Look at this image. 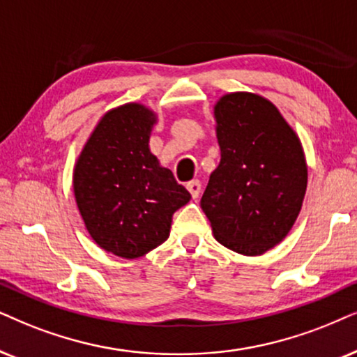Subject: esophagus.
<instances>
[{
	"label": "esophagus",
	"mask_w": 357,
	"mask_h": 357,
	"mask_svg": "<svg viewBox=\"0 0 357 357\" xmlns=\"http://www.w3.org/2000/svg\"><path fill=\"white\" fill-rule=\"evenodd\" d=\"M186 188H188V191L191 192L192 199H196V197H199V192H201V183L197 181V179H192V181H189V183L186 184Z\"/></svg>",
	"instance_id": "obj_1"
}]
</instances>
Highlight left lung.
Segmentation results:
<instances>
[{"mask_svg": "<svg viewBox=\"0 0 357 357\" xmlns=\"http://www.w3.org/2000/svg\"><path fill=\"white\" fill-rule=\"evenodd\" d=\"M214 119L220 163L201 207L219 243L261 255L287 237L303 206V146L278 108L257 93H225L214 105Z\"/></svg>", "mask_w": 357, "mask_h": 357, "instance_id": "left-lung-1", "label": "left lung"}]
</instances>
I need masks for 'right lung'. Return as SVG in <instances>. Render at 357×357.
<instances>
[{
	"label": "right lung",
	"instance_id": "right-lung-1",
	"mask_svg": "<svg viewBox=\"0 0 357 357\" xmlns=\"http://www.w3.org/2000/svg\"><path fill=\"white\" fill-rule=\"evenodd\" d=\"M158 116L142 103L108 110L74 166V196L98 247L138 259L169 237L173 214L191 194L150 151Z\"/></svg>",
	"mask_w": 357,
	"mask_h": 357
}]
</instances>
